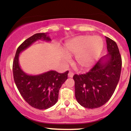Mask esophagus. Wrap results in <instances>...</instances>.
<instances>
[{
	"label": "esophagus",
	"instance_id": "34e87169",
	"mask_svg": "<svg viewBox=\"0 0 131 131\" xmlns=\"http://www.w3.org/2000/svg\"><path fill=\"white\" fill-rule=\"evenodd\" d=\"M68 77H73V72H69V73H68Z\"/></svg>",
	"mask_w": 131,
	"mask_h": 131
}]
</instances>
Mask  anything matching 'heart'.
Masks as SVG:
<instances>
[{
  "instance_id": "obj_1",
  "label": "heart",
  "mask_w": 131,
  "mask_h": 131,
  "mask_svg": "<svg viewBox=\"0 0 131 131\" xmlns=\"http://www.w3.org/2000/svg\"><path fill=\"white\" fill-rule=\"evenodd\" d=\"M104 42L101 38L90 35H82L74 38L68 41L64 47L66 54L63 56V60L67 63L70 61L68 56H75L76 64L81 70L88 69L92 67L99 58Z\"/></svg>"
}]
</instances>
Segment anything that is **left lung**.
I'll return each instance as SVG.
<instances>
[{
  "instance_id": "1",
  "label": "left lung",
  "mask_w": 131,
  "mask_h": 131,
  "mask_svg": "<svg viewBox=\"0 0 131 131\" xmlns=\"http://www.w3.org/2000/svg\"><path fill=\"white\" fill-rule=\"evenodd\" d=\"M108 53L86 73L75 74V95L78 103L88 109L104 105L119 82L122 58L116 42L106 37Z\"/></svg>"
}]
</instances>
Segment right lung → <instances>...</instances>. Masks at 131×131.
I'll return each mask as SVG.
<instances>
[{"mask_svg": "<svg viewBox=\"0 0 131 131\" xmlns=\"http://www.w3.org/2000/svg\"><path fill=\"white\" fill-rule=\"evenodd\" d=\"M38 40L50 41L47 33H37L24 41L16 52L13 64L15 84L24 99L32 107L47 110L56 104L59 90L68 78V71L60 73L50 70L39 75H29L24 72L19 64V56Z\"/></svg>", "mask_w": 131, "mask_h": 131, "instance_id": "obj_1", "label": "right lung"}]
</instances>
